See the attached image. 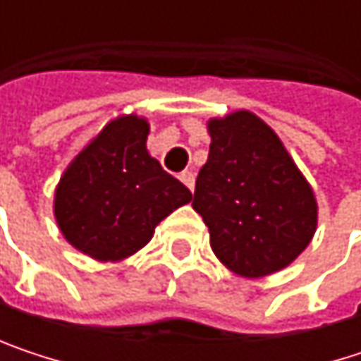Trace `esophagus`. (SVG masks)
Returning <instances> with one entry per match:
<instances>
[{
    "mask_svg": "<svg viewBox=\"0 0 361 361\" xmlns=\"http://www.w3.org/2000/svg\"><path fill=\"white\" fill-rule=\"evenodd\" d=\"M180 180L190 188V190H194V173L192 171H183V173H180Z\"/></svg>",
    "mask_w": 361,
    "mask_h": 361,
    "instance_id": "esophagus-1",
    "label": "esophagus"
}]
</instances>
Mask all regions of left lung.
I'll list each match as a JSON object with an SVG mask.
<instances>
[{"mask_svg": "<svg viewBox=\"0 0 361 361\" xmlns=\"http://www.w3.org/2000/svg\"><path fill=\"white\" fill-rule=\"evenodd\" d=\"M209 135L192 207L209 228L211 249L245 278L286 267L318 226L312 185L274 129L249 110L211 118Z\"/></svg>", "mask_w": 361, "mask_h": 361, "instance_id": "left-lung-1", "label": "left lung"}]
</instances>
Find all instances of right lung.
<instances>
[{
  "mask_svg": "<svg viewBox=\"0 0 361 361\" xmlns=\"http://www.w3.org/2000/svg\"><path fill=\"white\" fill-rule=\"evenodd\" d=\"M148 121L118 116L79 152L56 188L54 215L64 238L98 261L140 251L192 192L146 150Z\"/></svg>",
  "mask_w": 361,
  "mask_h": 361,
  "instance_id": "add662e5",
  "label": "right lung"
}]
</instances>
